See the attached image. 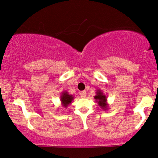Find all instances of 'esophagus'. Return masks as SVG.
Segmentation results:
<instances>
[{
	"instance_id": "1",
	"label": "esophagus",
	"mask_w": 158,
	"mask_h": 158,
	"mask_svg": "<svg viewBox=\"0 0 158 158\" xmlns=\"http://www.w3.org/2000/svg\"><path fill=\"white\" fill-rule=\"evenodd\" d=\"M86 95H87V93H86V91H81L80 93V96L81 98H85Z\"/></svg>"
}]
</instances>
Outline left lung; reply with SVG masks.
Segmentation results:
<instances>
[{
  "mask_svg": "<svg viewBox=\"0 0 158 158\" xmlns=\"http://www.w3.org/2000/svg\"><path fill=\"white\" fill-rule=\"evenodd\" d=\"M94 98L95 99V101L103 110H107L108 107H109V104L107 103V98L101 89H98L96 91V95L94 96Z\"/></svg>",
  "mask_w": 158,
  "mask_h": 158,
  "instance_id": "left-lung-1",
  "label": "left lung"
}]
</instances>
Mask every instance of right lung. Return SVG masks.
<instances>
[{"mask_svg":"<svg viewBox=\"0 0 158 158\" xmlns=\"http://www.w3.org/2000/svg\"><path fill=\"white\" fill-rule=\"evenodd\" d=\"M74 97L72 95H70L67 91H63L61 93L60 95V101L61 104L63 107L67 108L68 106L70 105L72 102Z\"/></svg>","mask_w":158,"mask_h":158,"instance_id":"1","label":"right lung"}]
</instances>
